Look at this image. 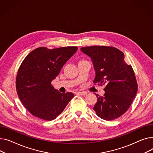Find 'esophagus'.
<instances>
[{
    "mask_svg": "<svg viewBox=\"0 0 153 153\" xmlns=\"http://www.w3.org/2000/svg\"><path fill=\"white\" fill-rule=\"evenodd\" d=\"M87 94V92H85V91H84V92H80V91H79V92H76V94L82 95V96L85 95V94Z\"/></svg>",
    "mask_w": 153,
    "mask_h": 153,
    "instance_id": "1",
    "label": "esophagus"
}]
</instances>
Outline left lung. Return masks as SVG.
<instances>
[{
    "instance_id": "obj_1",
    "label": "left lung",
    "mask_w": 153,
    "mask_h": 153,
    "mask_svg": "<svg viewBox=\"0 0 153 153\" xmlns=\"http://www.w3.org/2000/svg\"><path fill=\"white\" fill-rule=\"evenodd\" d=\"M91 57L96 76L94 85H105V94H96L93 107L96 115L105 120L117 119L130 107L138 90V84L131 65L124 60L123 53L112 46H93L81 48Z\"/></svg>"
}]
</instances>
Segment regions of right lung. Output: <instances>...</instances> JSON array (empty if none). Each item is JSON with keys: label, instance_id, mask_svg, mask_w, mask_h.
Segmentation results:
<instances>
[{"label": "right lung", "instance_id": "add662e5", "mask_svg": "<svg viewBox=\"0 0 153 153\" xmlns=\"http://www.w3.org/2000/svg\"><path fill=\"white\" fill-rule=\"evenodd\" d=\"M77 49L76 46L52 49L40 47L25 58L18 70L16 89L21 102L33 115L44 120H54L74 97L72 93L56 90L51 82Z\"/></svg>", "mask_w": 153, "mask_h": 153}]
</instances>
